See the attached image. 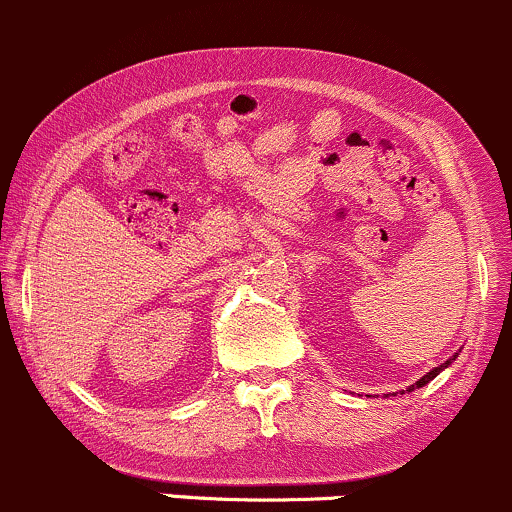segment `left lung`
Segmentation results:
<instances>
[{
    "label": "left lung",
    "mask_w": 512,
    "mask_h": 512,
    "mask_svg": "<svg viewBox=\"0 0 512 512\" xmlns=\"http://www.w3.org/2000/svg\"><path fill=\"white\" fill-rule=\"evenodd\" d=\"M452 360H455V358H452ZM447 365H450V360H445V363H442L440 367H435V370H430V372H428V375H423V377H421V380H418L416 384H413V387H411V389H418V387H423V384H428L430 380H435V377H438V375H440V370H445V367H447ZM411 389H409V392H411Z\"/></svg>",
    "instance_id": "left-lung-1"
}]
</instances>
